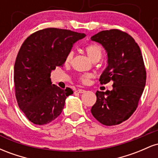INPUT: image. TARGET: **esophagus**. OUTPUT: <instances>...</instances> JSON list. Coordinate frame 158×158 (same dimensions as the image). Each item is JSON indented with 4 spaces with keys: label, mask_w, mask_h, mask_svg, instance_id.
I'll return each instance as SVG.
<instances>
[{
    "label": "esophagus",
    "mask_w": 158,
    "mask_h": 158,
    "mask_svg": "<svg viewBox=\"0 0 158 158\" xmlns=\"http://www.w3.org/2000/svg\"><path fill=\"white\" fill-rule=\"evenodd\" d=\"M76 92H77V93H79V94H83L85 93V90L83 89H78L77 90H76Z\"/></svg>",
    "instance_id": "obj_1"
}]
</instances>
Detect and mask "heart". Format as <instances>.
I'll return each instance as SVG.
<instances>
[{"instance_id":"b5f03b06","label":"heart","mask_w":158,"mask_h":158,"mask_svg":"<svg viewBox=\"0 0 158 158\" xmlns=\"http://www.w3.org/2000/svg\"><path fill=\"white\" fill-rule=\"evenodd\" d=\"M85 52H86L87 55H88L89 59L91 61H98L100 60V59L102 58V50L99 45L97 44H89L86 47L85 49ZM74 56L73 51H70L67 54L66 57H65L64 63L65 64L68 65L70 64L73 61ZM93 78V75L90 73H84V74H80L79 77H77L78 81H80L82 84L86 85L89 82L90 79Z\"/></svg>"}]
</instances>
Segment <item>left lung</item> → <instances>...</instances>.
<instances>
[{
    "mask_svg": "<svg viewBox=\"0 0 158 158\" xmlns=\"http://www.w3.org/2000/svg\"><path fill=\"white\" fill-rule=\"evenodd\" d=\"M108 52V65L101 75V85L113 81V90H97L91 114L108 126L128 119L138 106L144 90L146 71L138 44L126 32L117 29L103 30L91 37Z\"/></svg>",
    "mask_w": 158,
    "mask_h": 158,
    "instance_id": "8db88e82",
    "label": "left lung"
}]
</instances>
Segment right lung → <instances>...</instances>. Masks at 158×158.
I'll return each instance as SVG.
<instances>
[{
    "label": "right lung",
    "instance_id": "add662e5",
    "mask_svg": "<svg viewBox=\"0 0 158 158\" xmlns=\"http://www.w3.org/2000/svg\"><path fill=\"white\" fill-rule=\"evenodd\" d=\"M85 33L49 27L23 41L14 67L15 93L20 109L36 125L52 122L60 115L67 97L73 93L51 85L50 72L63 67L73 44Z\"/></svg>",
    "mask_w": 158,
    "mask_h": 158
}]
</instances>
